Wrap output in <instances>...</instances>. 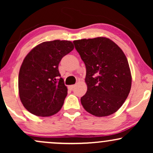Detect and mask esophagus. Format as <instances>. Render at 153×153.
Here are the masks:
<instances>
[{"label": "esophagus", "mask_w": 153, "mask_h": 153, "mask_svg": "<svg viewBox=\"0 0 153 153\" xmlns=\"http://www.w3.org/2000/svg\"><path fill=\"white\" fill-rule=\"evenodd\" d=\"M75 85H71L68 86V88H69L70 90H73V89L75 88Z\"/></svg>", "instance_id": "esophagus-1"}]
</instances>
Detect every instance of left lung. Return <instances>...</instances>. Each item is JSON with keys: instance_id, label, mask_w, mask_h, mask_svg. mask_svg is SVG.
<instances>
[{"instance_id": "8db88e82", "label": "left lung", "mask_w": 153, "mask_h": 153, "mask_svg": "<svg viewBox=\"0 0 153 153\" xmlns=\"http://www.w3.org/2000/svg\"><path fill=\"white\" fill-rule=\"evenodd\" d=\"M86 68L88 89L80 99L85 110L96 117H106L122 106L131 89L129 63L117 44L106 37L73 41Z\"/></svg>"}]
</instances>
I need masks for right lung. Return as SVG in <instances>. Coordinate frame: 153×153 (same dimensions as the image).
<instances>
[{"instance_id":"1","label":"right lung","mask_w":153,"mask_h":153,"mask_svg":"<svg viewBox=\"0 0 153 153\" xmlns=\"http://www.w3.org/2000/svg\"><path fill=\"white\" fill-rule=\"evenodd\" d=\"M73 49L71 41L54 40L39 44L26 56L19 71V92L22 104L30 113L50 117L61 109L68 88L58 65Z\"/></svg>"}]
</instances>
